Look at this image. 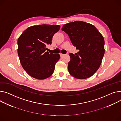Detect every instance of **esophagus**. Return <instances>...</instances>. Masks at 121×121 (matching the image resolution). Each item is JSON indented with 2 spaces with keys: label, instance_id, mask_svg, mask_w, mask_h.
Listing matches in <instances>:
<instances>
[{
  "label": "esophagus",
  "instance_id": "esophagus-1",
  "mask_svg": "<svg viewBox=\"0 0 121 121\" xmlns=\"http://www.w3.org/2000/svg\"><path fill=\"white\" fill-rule=\"evenodd\" d=\"M64 55H65L64 54H63V53H60V55L61 57H62V56H64Z\"/></svg>",
  "mask_w": 121,
  "mask_h": 121
}]
</instances>
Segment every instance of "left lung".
<instances>
[{
  "label": "left lung",
  "instance_id": "8db88e82",
  "mask_svg": "<svg viewBox=\"0 0 121 121\" xmlns=\"http://www.w3.org/2000/svg\"><path fill=\"white\" fill-rule=\"evenodd\" d=\"M62 30L68 35L72 44L79 50L75 55L69 54V74L79 79L91 77L99 68L104 55L103 35L92 24L81 21L66 24Z\"/></svg>",
  "mask_w": 121,
  "mask_h": 121
}]
</instances>
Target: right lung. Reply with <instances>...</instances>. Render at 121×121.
<instances>
[{
    "instance_id": "1",
    "label": "right lung",
    "mask_w": 121,
    "mask_h": 121,
    "mask_svg": "<svg viewBox=\"0 0 121 121\" xmlns=\"http://www.w3.org/2000/svg\"><path fill=\"white\" fill-rule=\"evenodd\" d=\"M59 25L43 24L30 26L24 30L17 40V52L21 65L31 77L43 80L51 76L59 54L48 52V45L52 44L53 35Z\"/></svg>"
}]
</instances>
